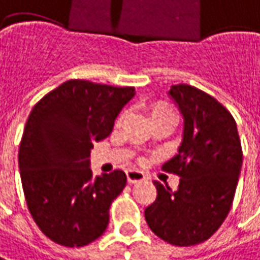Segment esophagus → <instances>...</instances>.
<instances>
[{
	"instance_id": "esophagus-1",
	"label": "esophagus",
	"mask_w": 260,
	"mask_h": 260,
	"mask_svg": "<svg viewBox=\"0 0 260 260\" xmlns=\"http://www.w3.org/2000/svg\"><path fill=\"white\" fill-rule=\"evenodd\" d=\"M127 181L130 182V184H134V182H139L143 181V180H146V175L140 173V171H136V170H130V171H127Z\"/></svg>"
}]
</instances>
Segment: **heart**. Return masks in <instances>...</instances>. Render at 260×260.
I'll use <instances>...</instances> for the list:
<instances>
[{
  "mask_svg": "<svg viewBox=\"0 0 260 260\" xmlns=\"http://www.w3.org/2000/svg\"><path fill=\"white\" fill-rule=\"evenodd\" d=\"M161 114H173V112L168 109V107L162 106V105H155L151 110V117H155V116H161ZM121 120V117H120Z\"/></svg>",
  "mask_w": 260,
  "mask_h": 260,
  "instance_id": "1",
  "label": "heart"
}]
</instances>
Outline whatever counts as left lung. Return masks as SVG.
I'll return each instance as SVG.
<instances>
[{
    "label": "left lung",
    "instance_id": "left-lung-1",
    "mask_svg": "<svg viewBox=\"0 0 260 260\" xmlns=\"http://www.w3.org/2000/svg\"><path fill=\"white\" fill-rule=\"evenodd\" d=\"M170 98L184 117L182 143L162 170L180 177L175 191L154 181L155 201L144 216L162 241L192 246L209 239L228 216L242 167L235 119L194 86L174 85Z\"/></svg>",
    "mask_w": 260,
    "mask_h": 260
}]
</instances>
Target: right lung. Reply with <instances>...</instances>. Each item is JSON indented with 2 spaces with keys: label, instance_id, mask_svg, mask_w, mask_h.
<instances>
[{
  "label": "right lung",
  "instance_id": "add662e5",
  "mask_svg": "<svg viewBox=\"0 0 260 260\" xmlns=\"http://www.w3.org/2000/svg\"><path fill=\"white\" fill-rule=\"evenodd\" d=\"M134 94V87L73 79L32 109L18 164L28 209L55 243L80 248L106 231L110 205L127 177L114 170L93 178L90 150L112 133L114 120Z\"/></svg>",
  "mask_w": 260,
  "mask_h": 260
}]
</instances>
